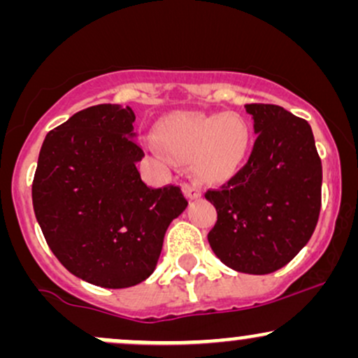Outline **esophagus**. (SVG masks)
Here are the masks:
<instances>
[{"label": "esophagus", "mask_w": 358, "mask_h": 358, "mask_svg": "<svg viewBox=\"0 0 358 358\" xmlns=\"http://www.w3.org/2000/svg\"><path fill=\"white\" fill-rule=\"evenodd\" d=\"M183 192H185V195H187L188 200H195V199H200V196H202V188H200V185H196V183L183 185Z\"/></svg>", "instance_id": "esophagus-1"}]
</instances>
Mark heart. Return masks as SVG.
Listing matches in <instances>:
<instances>
[{
    "label": "heart",
    "mask_w": 358,
    "mask_h": 358,
    "mask_svg": "<svg viewBox=\"0 0 358 358\" xmlns=\"http://www.w3.org/2000/svg\"><path fill=\"white\" fill-rule=\"evenodd\" d=\"M156 136L168 153L190 159L196 178L222 183L232 178L248 158L252 129L241 114L176 110L159 119Z\"/></svg>",
    "instance_id": "1"
}]
</instances>
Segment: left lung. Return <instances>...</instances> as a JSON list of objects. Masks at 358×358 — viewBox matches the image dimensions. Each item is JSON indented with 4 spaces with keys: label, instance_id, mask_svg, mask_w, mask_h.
Here are the masks:
<instances>
[{
    "label": "left lung",
    "instance_id": "8db88e82",
    "mask_svg": "<svg viewBox=\"0 0 358 358\" xmlns=\"http://www.w3.org/2000/svg\"><path fill=\"white\" fill-rule=\"evenodd\" d=\"M257 134L244 168L205 199L217 210L208 244L227 268L269 274L310 241L322 207V162L311 126L273 104H248Z\"/></svg>",
    "mask_w": 358,
    "mask_h": 358
}]
</instances>
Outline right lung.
<instances>
[{
  "instance_id": "add662e5",
  "label": "right lung",
  "mask_w": 358,
  "mask_h": 358,
  "mask_svg": "<svg viewBox=\"0 0 358 358\" xmlns=\"http://www.w3.org/2000/svg\"><path fill=\"white\" fill-rule=\"evenodd\" d=\"M134 113L92 106L45 136L31 199L48 248L65 269L109 289L153 274L166 229L188 202L178 187L150 188Z\"/></svg>"
}]
</instances>
